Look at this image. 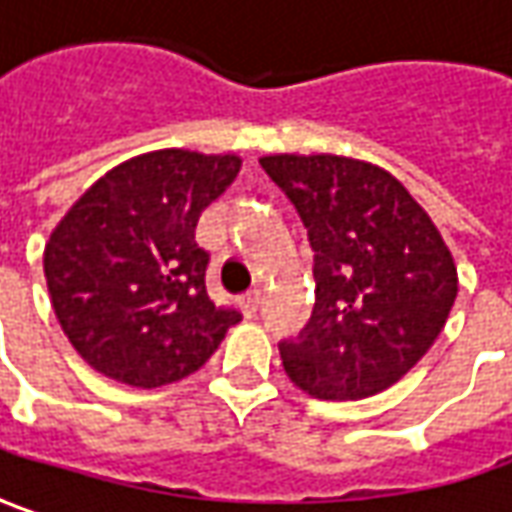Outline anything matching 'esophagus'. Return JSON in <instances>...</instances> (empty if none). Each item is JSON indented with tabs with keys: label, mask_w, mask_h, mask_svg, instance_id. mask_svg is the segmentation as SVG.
<instances>
[{
	"label": "esophagus",
	"mask_w": 512,
	"mask_h": 512,
	"mask_svg": "<svg viewBox=\"0 0 512 512\" xmlns=\"http://www.w3.org/2000/svg\"><path fill=\"white\" fill-rule=\"evenodd\" d=\"M260 303H263V291L260 289L246 291V294L240 297V309L246 311V314H255V311L260 309Z\"/></svg>",
	"instance_id": "obj_1"
}]
</instances>
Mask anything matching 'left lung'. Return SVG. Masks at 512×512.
Masks as SVG:
<instances>
[{
	"mask_svg": "<svg viewBox=\"0 0 512 512\" xmlns=\"http://www.w3.org/2000/svg\"><path fill=\"white\" fill-rule=\"evenodd\" d=\"M314 249V311L280 343L289 379L317 399L391 388L445 328L459 274L431 215L391 172L345 155H263Z\"/></svg>",
	"mask_w": 512,
	"mask_h": 512,
	"instance_id": "left-lung-1",
	"label": "left lung"
}]
</instances>
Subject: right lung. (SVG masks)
<instances>
[{"mask_svg":"<svg viewBox=\"0 0 512 512\" xmlns=\"http://www.w3.org/2000/svg\"><path fill=\"white\" fill-rule=\"evenodd\" d=\"M240 158L155 150L101 175L45 246L56 320L98 374L158 388L189 377L240 323L206 294L201 212L235 181Z\"/></svg>","mask_w":512,"mask_h":512,"instance_id":"add662e5","label":"right lung"}]
</instances>
